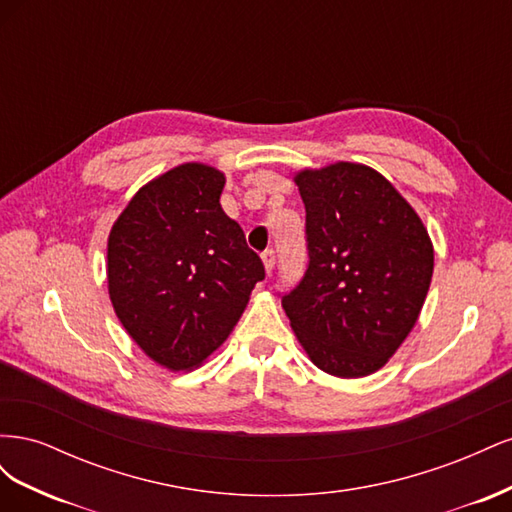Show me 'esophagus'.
<instances>
[{
  "mask_svg": "<svg viewBox=\"0 0 512 512\" xmlns=\"http://www.w3.org/2000/svg\"><path fill=\"white\" fill-rule=\"evenodd\" d=\"M260 258H262V262H265L267 273H271L273 267H275V252L273 250H265V252L260 254Z\"/></svg>",
  "mask_w": 512,
  "mask_h": 512,
  "instance_id": "34e87169",
  "label": "esophagus"
}]
</instances>
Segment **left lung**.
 Instances as JSON below:
<instances>
[{
  "label": "left lung",
  "instance_id": "1",
  "mask_svg": "<svg viewBox=\"0 0 512 512\" xmlns=\"http://www.w3.org/2000/svg\"><path fill=\"white\" fill-rule=\"evenodd\" d=\"M294 181L309 260L282 307L314 365L337 378L369 376L421 314L433 273L429 235L374 168L337 162Z\"/></svg>",
  "mask_w": 512,
  "mask_h": 512
}]
</instances>
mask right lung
<instances>
[{"mask_svg":"<svg viewBox=\"0 0 512 512\" xmlns=\"http://www.w3.org/2000/svg\"><path fill=\"white\" fill-rule=\"evenodd\" d=\"M224 175L181 164L136 192L108 237V294L153 361L192 369L224 344L265 265L220 205Z\"/></svg>","mask_w":512,"mask_h":512,"instance_id":"add662e5","label":"right lung"}]
</instances>
